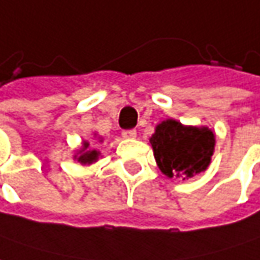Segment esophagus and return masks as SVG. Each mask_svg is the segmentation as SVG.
Masks as SVG:
<instances>
[{"label": "esophagus", "mask_w": 260, "mask_h": 260, "mask_svg": "<svg viewBox=\"0 0 260 260\" xmlns=\"http://www.w3.org/2000/svg\"><path fill=\"white\" fill-rule=\"evenodd\" d=\"M122 137H123L125 140H135V138H137V131L135 129L123 131V132H122Z\"/></svg>", "instance_id": "obj_1"}]
</instances>
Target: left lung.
Returning <instances> with one entry per match:
<instances>
[{"mask_svg":"<svg viewBox=\"0 0 260 260\" xmlns=\"http://www.w3.org/2000/svg\"><path fill=\"white\" fill-rule=\"evenodd\" d=\"M155 163L170 179L204 173L215 150V134L208 126L183 125L176 119L160 122L150 138Z\"/></svg>","mask_w":260,"mask_h":260,"instance_id":"8db88e82","label":"left lung"}]
</instances>
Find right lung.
I'll return each mask as SVG.
<instances>
[{
  "label": "right lung",
  "instance_id": "right-lung-1",
  "mask_svg": "<svg viewBox=\"0 0 260 260\" xmlns=\"http://www.w3.org/2000/svg\"><path fill=\"white\" fill-rule=\"evenodd\" d=\"M94 138H97L99 142H103V138L102 137H97V134L94 132ZM90 142L83 141V145L80 150H77V152L74 154V160H77L80 164L83 166H90V164L96 163L97 160L102 157V152L99 150H90Z\"/></svg>",
  "mask_w": 260,
  "mask_h": 260
}]
</instances>
